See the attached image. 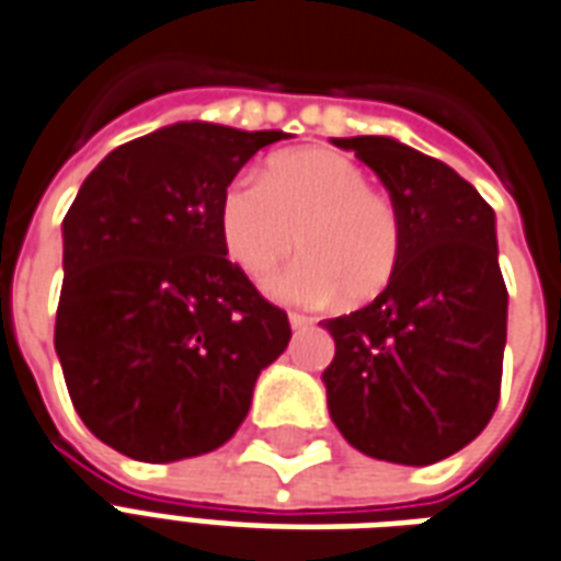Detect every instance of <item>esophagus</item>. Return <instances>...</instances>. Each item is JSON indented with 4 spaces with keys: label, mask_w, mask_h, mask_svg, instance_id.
I'll return each instance as SVG.
<instances>
[{
    "label": "esophagus",
    "mask_w": 561,
    "mask_h": 561,
    "mask_svg": "<svg viewBox=\"0 0 561 561\" xmlns=\"http://www.w3.org/2000/svg\"><path fill=\"white\" fill-rule=\"evenodd\" d=\"M289 325H293V331H305L313 325V320L305 317V313H289Z\"/></svg>",
    "instance_id": "34e87169"
}]
</instances>
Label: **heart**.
<instances>
[{"label":"heart","mask_w":561,"mask_h":561,"mask_svg":"<svg viewBox=\"0 0 561 561\" xmlns=\"http://www.w3.org/2000/svg\"><path fill=\"white\" fill-rule=\"evenodd\" d=\"M227 256L253 284H275L293 305H331L346 296L365 305L382 296L403 260V224L394 203L376 194L367 173L341 151L298 149L265 163L260 179H241L220 203Z\"/></svg>","instance_id":"b5f03b06"}]
</instances>
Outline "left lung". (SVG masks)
<instances>
[{"instance_id": "1", "label": "left lung", "mask_w": 561, "mask_h": 561, "mask_svg": "<svg viewBox=\"0 0 561 561\" xmlns=\"http://www.w3.org/2000/svg\"><path fill=\"white\" fill-rule=\"evenodd\" d=\"M391 194L403 260L367 308L322 325L334 362L322 382L346 443L367 457L427 466L460 451L499 403L508 289L484 196L436 158L391 137L334 140Z\"/></svg>"}]
</instances>
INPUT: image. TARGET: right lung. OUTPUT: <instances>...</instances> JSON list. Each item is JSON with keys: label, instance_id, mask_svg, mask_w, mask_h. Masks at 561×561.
Masks as SVG:
<instances>
[{"label": "right lung", "instance_id": "add662e5", "mask_svg": "<svg viewBox=\"0 0 561 561\" xmlns=\"http://www.w3.org/2000/svg\"><path fill=\"white\" fill-rule=\"evenodd\" d=\"M284 130L182 122L118 146L62 220L56 353L77 415L110 448L173 463L220 448L293 337L220 239V203Z\"/></svg>", "mask_w": 561, "mask_h": 561}]
</instances>
